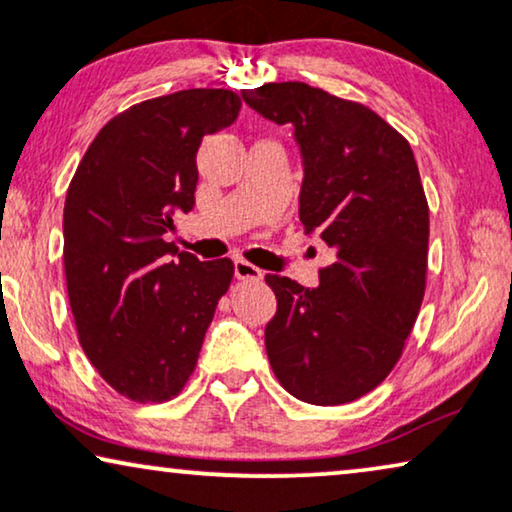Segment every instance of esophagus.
<instances>
[{
	"label": "esophagus",
	"mask_w": 512,
	"mask_h": 512,
	"mask_svg": "<svg viewBox=\"0 0 512 512\" xmlns=\"http://www.w3.org/2000/svg\"><path fill=\"white\" fill-rule=\"evenodd\" d=\"M233 270L237 279H249V282H261L263 279V270H258L256 265L242 261V258H235Z\"/></svg>",
	"instance_id": "esophagus-1"
}]
</instances>
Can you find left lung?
<instances>
[{
	"instance_id": "8db88e82",
	"label": "left lung",
	"mask_w": 512,
	"mask_h": 512,
	"mask_svg": "<svg viewBox=\"0 0 512 512\" xmlns=\"http://www.w3.org/2000/svg\"><path fill=\"white\" fill-rule=\"evenodd\" d=\"M242 100L293 128L300 221L335 254L314 289L265 275L277 296L265 326L270 366L300 401H356L401 359L422 307L429 205L415 156L375 111L307 83H265Z\"/></svg>"
}]
</instances>
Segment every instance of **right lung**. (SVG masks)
<instances>
[{"instance_id": "right-lung-1", "label": "right lung", "mask_w": 512, "mask_h": 512, "mask_svg": "<svg viewBox=\"0 0 512 512\" xmlns=\"http://www.w3.org/2000/svg\"><path fill=\"white\" fill-rule=\"evenodd\" d=\"M240 97L191 88L139 102L104 125L69 184L65 277L79 342L118 394L177 396L195 370L233 261H200L165 240L188 214L202 137L235 123Z\"/></svg>"}]
</instances>
